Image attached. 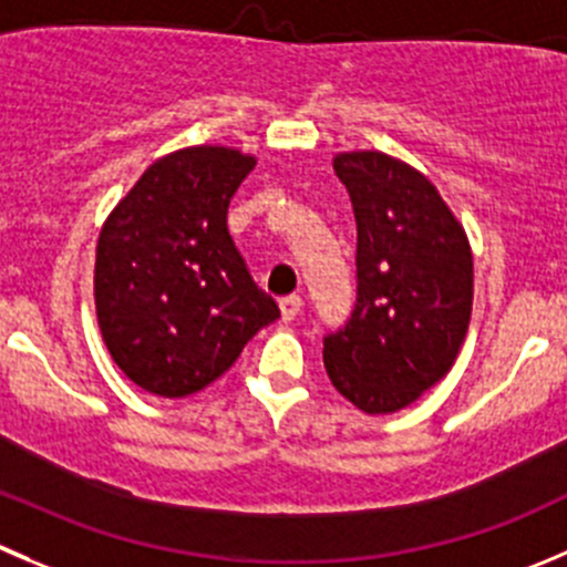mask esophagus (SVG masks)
<instances>
[{
    "label": "esophagus",
    "instance_id": "34e87169",
    "mask_svg": "<svg viewBox=\"0 0 567 567\" xmlns=\"http://www.w3.org/2000/svg\"><path fill=\"white\" fill-rule=\"evenodd\" d=\"M279 312H282V321H293V318L301 312L299 296H285V299L279 301Z\"/></svg>",
    "mask_w": 567,
    "mask_h": 567
}]
</instances>
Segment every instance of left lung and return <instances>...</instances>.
Instances as JSON below:
<instances>
[{"mask_svg":"<svg viewBox=\"0 0 567 567\" xmlns=\"http://www.w3.org/2000/svg\"><path fill=\"white\" fill-rule=\"evenodd\" d=\"M334 174L357 218V307L323 340L334 390L390 415L452 371L474 307V255L441 190L377 150L340 152Z\"/></svg>","mask_w":567,"mask_h":567,"instance_id":"obj_1","label":"left lung"}]
</instances>
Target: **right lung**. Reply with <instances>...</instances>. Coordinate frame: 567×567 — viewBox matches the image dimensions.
I'll return each mask as SVG.
<instances>
[{
	"mask_svg": "<svg viewBox=\"0 0 567 567\" xmlns=\"http://www.w3.org/2000/svg\"><path fill=\"white\" fill-rule=\"evenodd\" d=\"M255 166L233 146H185L157 157L102 224L99 332L146 393L183 399L207 388L279 318L227 229L229 199Z\"/></svg>",
	"mask_w": 567,
	"mask_h": 567,
	"instance_id": "obj_1",
	"label": "right lung"
}]
</instances>
